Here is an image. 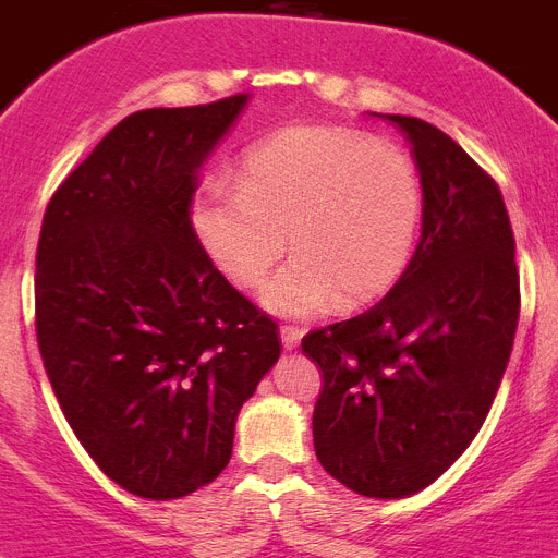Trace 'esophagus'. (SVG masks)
Returning a JSON list of instances; mask_svg holds the SVG:
<instances>
[{
	"label": "esophagus",
	"mask_w": 558,
	"mask_h": 558,
	"mask_svg": "<svg viewBox=\"0 0 558 558\" xmlns=\"http://www.w3.org/2000/svg\"><path fill=\"white\" fill-rule=\"evenodd\" d=\"M279 335H282V347L288 349V352H293L295 347H299V340H302V329L299 327H282L279 329Z\"/></svg>",
	"instance_id": "34e87169"
}]
</instances>
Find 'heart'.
<instances>
[{
    "label": "heart",
    "instance_id": "obj_1",
    "mask_svg": "<svg viewBox=\"0 0 558 558\" xmlns=\"http://www.w3.org/2000/svg\"><path fill=\"white\" fill-rule=\"evenodd\" d=\"M422 186L405 153L347 128H288L251 150L240 190L215 184L192 204V229L220 274L259 288L290 245L293 263L265 288L282 318L366 304L405 270Z\"/></svg>",
    "mask_w": 558,
    "mask_h": 558
}]
</instances>
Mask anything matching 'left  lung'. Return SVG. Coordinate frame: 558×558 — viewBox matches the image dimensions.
I'll return each mask as SVG.
<instances>
[{
	"label": "left lung",
	"mask_w": 558,
	"mask_h": 558,
	"mask_svg": "<svg viewBox=\"0 0 558 558\" xmlns=\"http://www.w3.org/2000/svg\"><path fill=\"white\" fill-rule=\"evenodd\" d=\"M422 181V236L386 299L315 329L324 374L313 445L324 470L377 500L411 497L472 445L500 388L520 318L514 231L495 181L445 131L383 113Z\"/></svg>",
	"instance_id": "obj_1"
}]
</instances>
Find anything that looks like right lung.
I'll list each match as a JSON object with an SVG mask.
<instances>
[{"instance_id": "obj_1", "label": "right lung", "mask_w": 558, "mask_h": 558, "mask_svg": "<svg viewBox=\"0 0 558 558\" xmlns=\"http://www.w3.org/2000/svg\"><path fill=\"white\" fill-rule=\"evenodd\" d=\"M245 106L234 95L131 113L44 211V368L88 456L147 500L226 470L236 413L282 352L274 318L226 282L190 218L201 167Z\"/></svg>"}]
</instances>
